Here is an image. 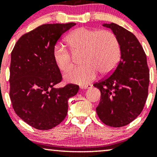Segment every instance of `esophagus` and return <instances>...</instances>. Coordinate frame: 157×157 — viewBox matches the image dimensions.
I'll return each instance as SVG.
<instances>
[{"mask_svg":"<svg viewBox=\"0 0 157 157\" xmlns=\"http://www.w3.org/2000/svg\"><path fill=\"white\" fill-rule=\"evenodd\" d=\"M92 87V86L90 84H86V85H82V86H80V89H90V88Z\"/></svg>","mask_w":157,"mask_h":157,"instance_id":"1","label":"esophagus"}]
</instances>
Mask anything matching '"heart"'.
Segmentation results:
<instances>
[{"label":"heart","instance_id":"obj_1","mask_svg":"<svg viewBox=\"0 0 157 157\" xmlns=\"http://www.w3.org/2000/svg\"><path fill=\"white\" fill-rule=\"evenodd\" d=\"M66 42L74 54L82 52V65L65 75L70 82L86 84L96 78L98 71L108 75L114 69L121 55L119 40L109 30L90 29L80 27L66 37ZM64 45L56 44L52 56L56 66L62 72H66L74 65V57Z\"/></svg>","mask_w":157,"mask_h":157}]
</instances>
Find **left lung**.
Wrapping results in <instances>:
<instances>
[{"instance_id": "8db88e82", "label": "left lung", "mask_w": 157, "mask_h": 157, "mask_svg": "<svg viewBox=\"0 0 157 157\" xmlns=\"http://www.w3.org/2000/svg\"><path fill=\"white\" fill-rule=\"evenodd\" d=\"M102 26L117 37L121 59L111 75L94 84L101 93L96 111L104 124L119 128L142 112L148 94L149 68L146 55L134 34L116 23Z\"/></svg>"}]
</instances>
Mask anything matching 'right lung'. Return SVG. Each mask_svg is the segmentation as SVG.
I'll return each mask as SVG.
<instances>
[{"label":"right lung","mask_w":157,"mask_h":157,"mask_svg":"<svg viewBox=\"0 0 157 157\" xmlns=\"http://www.w3.org/2000/svg\"><path fill=\"white\" fill-rule=\"evenodd\" d=\"M75 23L41 25L20 37L11 54L10 97L17 116L38 130H49L67 115L68 100L79 86H55L62 75L52 51L61 35Z\"/></svg>","instance_id":"add662e5"}]
</instances>
